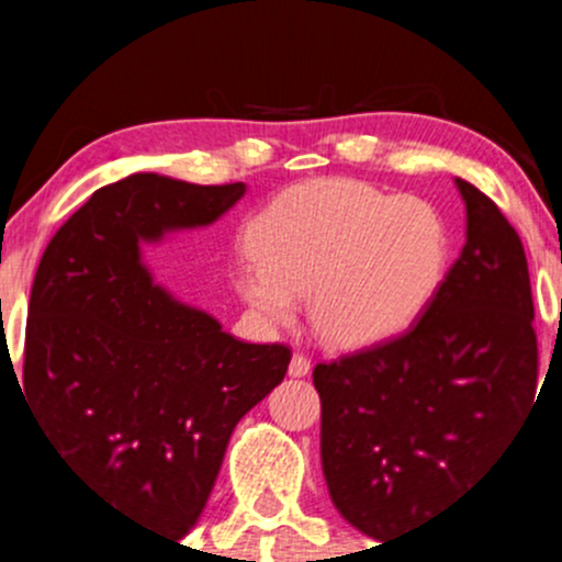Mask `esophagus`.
Masks as SVG:
<instances>
[{
    "label": "esophagus",
    "instance_id": "obj_1",
    "mask_svg": "<svg viewBox=\"0 0 562 562\" xmlns=\"http://www.w3.org/2000/svg\"><path fill=\"white\" fill-rule=\"evenodd\" d=\"M310 370H313V364H310V356L293 353L291 367H288V372H291L293 378H304V375H310Z\"/></svg>",
    "mask_w": 562,
    "mask_h": 562
}]
</instances>
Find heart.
I'll list each match as a JSON object with an SVG mask.
<instances>
[{"label":"heart","instance_id":"1","mask_svg":"<svg viewBox=\"0 0 562 562\" xmlns=\"http://www.w3.org/2000/svg\"><path fill=\"white\" fill-rule=\"evenodd\" d=\"M255 260L236 271L241 299L285 323L310 293L317 337L361 348L402 331L446 269V225L416 195L356 179H317L271 198L249 228Z\"/></svg>","mask_w":562,"mask_h":562}]
</instances>
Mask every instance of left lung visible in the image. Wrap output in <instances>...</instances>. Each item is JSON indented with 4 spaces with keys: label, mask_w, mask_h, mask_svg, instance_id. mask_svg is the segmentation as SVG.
Instances as JSON below:
<instances>
[{
    "label": "left lung",
    "mask_w": 562,
    "mask_h": 562,
    "mask_svg": "<svg viewBox=\"0 0 562 562\" xmlns=\"http://www.w3.org/2000/svg\"><path fill=\"white\" fill-rule=\"evenodd\" d=\"M457 187L468 241L424 313L313 370L328 495L383 543L462 497L536 400L525 247L492 198L464 179Z\"/></svg>",
    "instance_id": "obj_1"
}]
</instances>
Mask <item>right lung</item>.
I'll return each instance as SVG.
<instances>
[{
  "label": "right lung",
  "instance_id": "right-lung-1",
  "mask_svg": "<svg viewBox=\"0 0 562 562\" xmlns=\"http://www.w3.org/2000/svg\"><path fill=\"white\" fill-rule=\"evenodd\" d=\"M245 184L133 173L100 187L40 258L26 402L70 473L122 517L179 541L209 501L234 427L291 364L151 285L138 241L209 225ZM15 375V370H13Z\"/></svg>",
  "mask_w": 562,
  "mask_h": 562
}]
</instances>
